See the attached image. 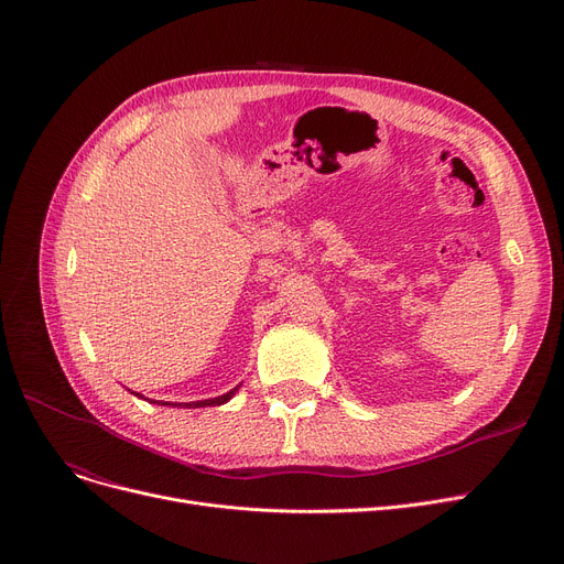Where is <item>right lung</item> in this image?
<instances>
[{
	"label": "right lung",
	"instance_id": "right-lung-1",
	"mask_svg": "<svg viewBox=\"0 0 564 564\" xmlns=\"http://www.w3.org/2000/svg\"><path fill=\"white\" fill-rule=\"evenodd\" d=\"M130 391V389H128ZM237 391H240V387H235V389H230L228 393H224V395H219V398H213V400H196V402H162V400H148V398H143L141 393H134V391H130L132 395H137V398H141V400H148V402H153V404H162V406H181V409H198V406H219V404H226Z\"/></svg>",
	"mask_w": 564,
	"mask_h": 564
}]
</instances>
